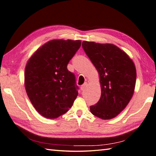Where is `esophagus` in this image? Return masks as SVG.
Returning <instances> with one entry per match:
<instances>
[{"label":"esophagus","instance_id":"esophagus-1","mask_svg":"<svg viewBox=\"0 0 156 156\" xmlns=\"http://www.w3.org/2000/svg\"><path fill=\"white\" fill-rule=\"evenodd\" d=\"M87 85V83H84L83 84V85H82V86L80 87V90H83L86 88Z\"/></svg>","mask_w":156,"mask_h":156}]
</instances>
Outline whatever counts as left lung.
Segmentation results:
<instances>
[{"mask_svg": "<svg viewBox=\"0 0 156 156\" xmlns=\"http://www.w3.org/2000/svg\"><path fill=\"white\" fill-rule=\"evenodd\" d=\"M82 46L98 72L101 85L100 99L90 106V112L101 119H111L124 110L134 94L135 65L114 44L84 41Z\"/></svg>", "mask_w": 156, "mask_h": 156, "instance_id": "left-lung-1", "label": "left lung"}]
</instances>
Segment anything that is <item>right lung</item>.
<instances>
[{
  "instance_id": "right-lung-1",
  "label": "right lung",
  "mask_w": 156,
  "mask_h": 156,
  "mask_svg": "<svg viewBox=\"0 0 156 156\" xmlns=\"http://www.w3.org/2000/svg\"><path fill=\"white\" fill-rule=\"evenodd\" d=\"M80 45V40L53 39L28 61L25 89L31 104L43 117L58 118L68 111L77 98L75 76L67 66Z\"/></svg>"
}]
</instances>
